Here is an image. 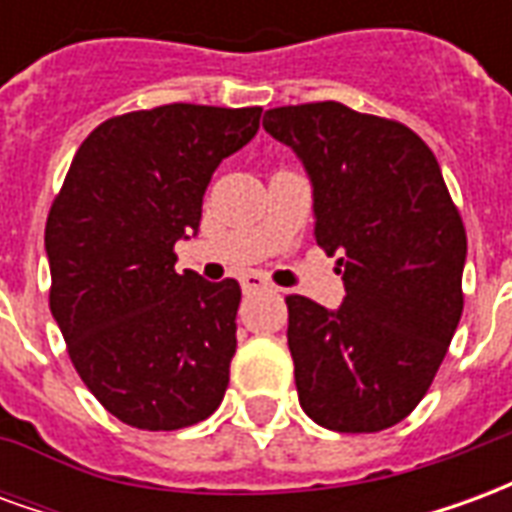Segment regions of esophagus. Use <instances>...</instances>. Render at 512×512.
<instances>
[{
  "label": "esophagus",
  "instance_id": "34e87169",
  "mask_svg": "<svg viewBox=\"0 0 512 512\" xmlns=\"http://www.w3.org/2000/svg\"><path fill=\"white\" fill-rule=\"evenodd\" d=\"M241 288H244V293H257V290H266L268 282L260 274H244L241 277Z\"/></svg>",
  "mask_w": 512,
  "mask_h": 512
}]
</instances>
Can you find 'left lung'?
<instances>
[{"mask_svg":"<svg viewBox=\"0 0 512 512\" xmlns=\"http://www.w3.org/2000/svg\"><path fill=\"white\" fill-rule=\"evenodd\" d=\"M312 186L315 241L337 255L345 296L326 310L288 296L304 414L376 433L428 392L463 312L466 230L430 147L411 128L334 101L268 109Z\"/></svg>","mask_w":512,"mask_h":512,"instance_id":"left-lung-1","label":"left lung"}]
</instances>
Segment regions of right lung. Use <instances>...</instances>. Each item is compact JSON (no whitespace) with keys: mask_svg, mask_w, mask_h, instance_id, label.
<instances>
[{"mask_svg":"<svg viewBox=\"0 0 512 512\" xmlns=\"http://www.w3.org/2000/svg\"><path fill=\"white\" fill-rule=\"evenodd\" d=\"M260 106L169 104L112 117L76 150L46 222L51 315L101 406L142 430L208 419L230 384L235 279L175 271L202 194Z\"/></svg>","mask_w":512,"mask_h":512,"instance_id":"1","label":"right lung"}]
</instances>
